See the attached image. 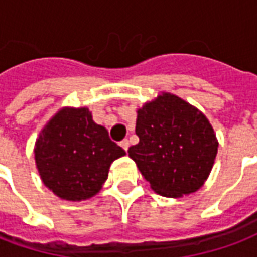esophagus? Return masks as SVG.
Wrapping results in <instances>:
<instances>
[{
	"label": "esophagus",
	"instance_id": "obj_1",
	"mask_svg": "<svg viewBox=\"0 0 257 257\" xmlns=\"http://www.w3.org/2000/svg\"><path fill=\"white\" fill-rule=\"evenodd\" d=\"M120 147L127 152V149H128V147H130V142H128V140H123V141L120 142Z\"/></svg>",
	"mask_w": 257,
	"mask_h": 257
}]
</instances>
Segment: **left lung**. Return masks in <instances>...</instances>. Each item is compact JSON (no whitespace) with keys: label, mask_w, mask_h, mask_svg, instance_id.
Here are the masks:
<instances>
[{"label":"left lung","mask_w":257,"mask_h":257,"mask_svg":"<svg viewBox=\"0 0 257 257\" xmlns=\"http://www.w3.org/2000/svg\"><path fill=\"white\" fill-rule=\"evenodd\" d=\"M140 142L128 148L142 177L164 197L197 192L207 181L218 153V138L201 110L162 91L137 110Z\"/></svg>","instance_id":"obj_1"}]
</instances>
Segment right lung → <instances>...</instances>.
I'll use <instances>...</instances> for the list:
<instances>
[{"mask_svg":"<svg viewBox=\"0 0 257 257\" xmlns=\"http://www.w3.org/2000/svg\"><path fill=\"white\" fill-rule=\"evenodd\" d=\"M34 155L46 188L67 201H83L100 192L110 164L126 152L93 120L89 108L64 106L41 130Z\"/></svg>","mask_w":257,"mask_h":257,"instance_id":"add662e5","label":"right lung"}]
</instances>
